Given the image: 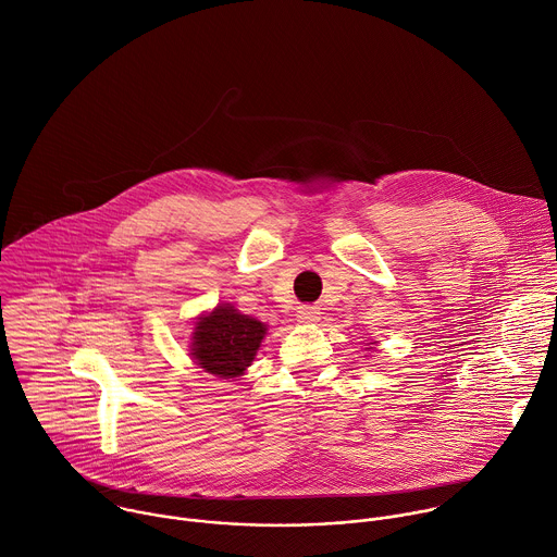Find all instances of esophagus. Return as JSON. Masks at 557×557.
Masks as SVG:
<instances>
[{"instance_id":"1","label":"esophagus","mask_w":557,"mask_h":557,"mask_svg":"<svg viewBox=\"0 0 557 557\" xmlns=\"http://www.w3.org/2000/svg\"><path fill=\"white\" fill-rule=\"evenodd\" d=\"M297 319L301 323H317L321 319V310L317 306H299L297 308Z\"/></svg>"}]
</instances>
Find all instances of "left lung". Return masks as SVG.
I'll use <instances>...</instances> for the list:
<instances>
[{"label": "left lung", "mask_w": 557, "mask_h": 557, "mask_svg": "<svg viewBox=\"0 0 557 557\" xmlns=\"http://www.w3.org/2000/svg\"><path fill=\"white\" fill-rule=\"evenodd\" d=\"M364 345H367V347H364L367 351H375V349H377V341H367Z\"/></svg>", "instance_id": "8db88e82"}]
</instances>
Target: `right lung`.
<instances>
[{
  "label": "right lung",
  "mask_w": 557,
  "mask_h": 557,
  "mask_svg": "<svg viewBox=\"0 0 557 557\" xmlns=\"http://www.w3.org/2000/svg\"><path fill=\"white\" fill-rule=\"evenodd\" d=\"M190 332V358L203 373L221 380H236L253 364L269 325L243 314L234 304L221 301L201 312Z\"/></svg>",
  "instance_id": "add662e5"
}]
</instances>
